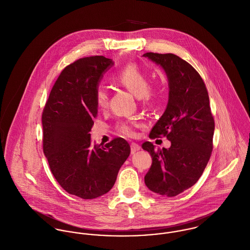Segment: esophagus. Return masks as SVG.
<instances>
[{
  "instance_id": "34e87169",
  "label": "esophagus",
  "mask_w": 250,
  "mask_h": 250,
  "mask_svg": "<svg viewBox=\"0 0 250 250\" xmlns=\"http://www.w3.org/2000/svg\"><path fill=\"white\" fill-rule=\"evenodd\" d=\"M141 149V146L138 143H131V153L135 154L137 151H139Z\"/></svg>"
}]
</instances>
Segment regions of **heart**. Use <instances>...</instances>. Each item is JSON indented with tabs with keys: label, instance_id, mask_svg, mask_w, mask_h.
<instances>
[{
	"label": "heart",
	"instance_id": "b5f03b06",
	"mask_svg": "<svg viewBox=\"0 0 250 250\" xmlns=\"http://www.w3.org/2000/svg\"><path fill=\"white\" fill-rule=\"evenodd\" d=\"M115 83L126 88L137 98L142 99L147 105L154 103L161 94L158 87L149 85L150 76L147 72L135 62L128 63L122 67L114 76ZM95 103L100 109H104L108 105V93L106 86L100 84L96 87L95 93ZM138 126L137 122L134 121H124L117 125V130L124 136L133 137L135 135V128Z\"/></svg>",
	"mask_w": 250,
	"mask_h": 250
}]
</instances>
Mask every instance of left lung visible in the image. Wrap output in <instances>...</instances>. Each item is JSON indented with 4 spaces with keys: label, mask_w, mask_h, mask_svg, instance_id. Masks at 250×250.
Returning a JSON list of instances; mask_svg holds the SVG:
<instances>
[{
    "label": "left lung",
    "mask_w": 250,
    "mask_h": 250,
    "mask_svg": "<svg viewBox=\"0 0 250 250\" xmlns=\"http://www.w3.org/2000/svg\"><path fill=\"white\" fill-rule=\"evenodd\" d=\"M143 57L160 65L168 80V103L152 128L151 139L167 137L171 146L143 148L152 157L144 177L146 187L164 196H176L202 175L213 150L214 121L206 85L188 62L173 54L146 53Z\"/></svg>",
    "instance_id": "8db88e82"
}]
</instances>
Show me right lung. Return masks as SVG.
I'll return each mask as SVG.
<instances>
[{
  "label": "right lung",
  "mask_w": 250,
  "mask_h": 250,
  "mask_svg": "<svg viewBox=\"0 0 250 250\" xmlns=\"http://www.w3.org/2000/svg\"><path fill=\"white\" fill-rule=\"evenodd\" d=\"M113 62L103 56L83 58L56 81L42 113L43 152L58 183L83 199L99 197L113 187L131 148L122 138L91 145L97 116L95 89Z\"/></svg>",
  "instance_id": "1"
}]
</instances>
